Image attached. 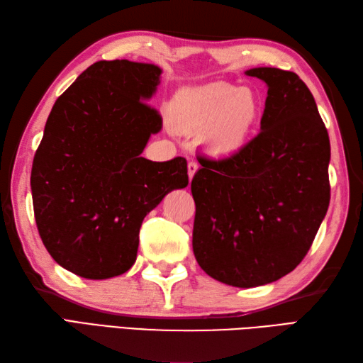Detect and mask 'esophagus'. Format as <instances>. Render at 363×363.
<instances>
[{
    "label": "esophagus",
    "mask_w": 363,
    "mask_h": 363,
    "mask_svg": "<svg viewBox=\"0 0 363 363\" xmlns=\"http://www.w3.org/2000/svg\"><path fill=\"white\" fill-rule=\"evenodd\" d=\"M187 168H189V177H190V181H191V179H194L195 173L198 172V164H196L195 160H189Z\"/></svg>",
    "instance_id": "esophagus-1"
}]
</instances>
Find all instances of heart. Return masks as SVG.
Returning a JSON list of instances; mask_svg holds the SVG:
<instances>
[{"label":"heart","instance_id":"1","mask_svg":"<svg viewBox=\"0 0 363 363\" xmlns=\"http://www.w3.org/2000/svg\"><path fill=\"white\" fill-rule=\"evenodd\" d=\"M172 113L181 128L201 130L203 142L213 154L233 156L257 130L264 103L250 87L218 81L177 91Z\"/></svg>","mask_w":363,"mask_h":363}]
</instances>
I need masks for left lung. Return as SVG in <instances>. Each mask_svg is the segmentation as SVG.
Masks as SVG:
<instances>
[{"instance_id": "1", "label": "left lung", "mask_w": 363, "mask_h": 363, "mask_svg": "<svg viewBox=\"0 0 363 363\" xmlns=\"http://www.w3.org/2000/svg\"><path fill=\"white\" fill-rule=\"evenodd\" d=\"M268 86L260 133L229 157L198 156L194 252L213 279L250 289L281 279L311 250L330 199V143L293 72H246Z\"/></svg>"}]
</instances>
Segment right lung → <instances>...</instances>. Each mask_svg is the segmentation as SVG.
<instances>
[{"label":"right lung","instance_id":"obj_1","mask_svg":"<svg viewBox=\"0 0 363 363\" xmlns=\"http://www.w3.org/2000/svg\"><path fill=\"white\" fill-rule=\"evenodd\" d=\"M157 65L99 60L54 103L35 151L30 190L38 234L51 257L86 279L134 265L142 221L189 184L187 160L142 157L162 129L150 99Z\"/></svg>","mask_w":363,"mask_h":363}]
</instances>
